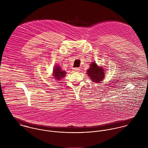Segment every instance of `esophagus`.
Masks as SVG:
<instances>
[{"label": "esophagus", "instance_id": "1", "mask_svg": "<svg viewBox=\"0 0 148 148\" xmlns=\"http://www.w3.org/2000/svg\"><path fill=\"white\" fill-rule=\"evenodd\" d=\"M73 71L74 72H79L80 71V69L79 68H75L73 69Z\"/></svg>", "mask_w": 148, "mask_h": 148}]
</instances>
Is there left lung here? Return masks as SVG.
Masks as SVG:
<instances>
[{"mask_svg": "<svg viewBox=\"0 0 148 148\" xmlns=\"http://www.w3.org/2000/svg\"><path fill=\"white\" fill-rule=\"evenodd\" d=\"M90 80L97 83L101 82L105 77V72L103 67L99 66L95 62H92L87 73Z\"/></svg>", "mask_w": 148, "mask_h": 148, "instance_id": "8db88e82", "label": "left lung"}]
</instances>
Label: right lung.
Returning a JSON list of instances; mask_svg holds the SVG:
<instances>
[{
    "label": "right lung",
    "instance_id": "add662e5",
    "mask_svg": "<svg viewBox=\"0 0 148 148\" xmlns=\"http://www.w3.org/2000/svg\"><path fill=\"white\" fill-rule=\"evenodd\" d=\"M66 72L64 71H62L60 66L56 65L53 70V76L54 78L57 80H60L65 76Z\"/></svg>",
    "mask_w": 148,
    "mask_h": 148
}]
</instances>
